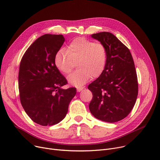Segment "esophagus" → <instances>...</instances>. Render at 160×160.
<instances>
[{"label":"esophagus","instance_id":"34e87169","mask_svg":"<svg viewBox=\"0 0 160 160\" xmlns=\"http://www.w3.org/2000/svg\"><path fill=\"white\" fill-rule=\"evenodd\" d=\"M84 88V87H78L77 88V90H78V92H81V90H82Z\"/></svg>","mask_w":160,"mask_h":160}]
</instances>
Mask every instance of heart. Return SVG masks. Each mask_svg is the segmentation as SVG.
<instances>
[{
  "mask_svg": "<svg viewBox=\"0 0 160 160\" xmlns=\"http://www.w3.org/2000/svg\"><path fill=\"white\" fill-rule=\"evenodd\" d=\"M78 61L79 68L68 77V82L76 87L83 85L92 77L99 78L103 73L107 61L106 47L101 43L79 37L70 43L67 51L61 48L54 56V65L63 74L69 73L73 61Z\"/></svg>",
  "mask_w": 160,
  "mask_h": 160,
  "instance_id": "b5f03b06",
  "label": "heart"
}]
</instances>
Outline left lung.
Instances as JSON below:
<instances>
[{
	"label": "left lung",
	"instance_id": "8db88e82",
	"mask_svg": "<svg viewBox=\"0 0 160 160\" xmlns=\"http://www.w3.org/2000/svg\"><path fill=\"white\" fill-rule=\"evenodd\" d=\"M106 49L107 61L102 74L88 85L93 95L92 114L107 122L126 118L132 109L138 93L134 61L129 48L111 32L93 34Z\"/></svg>",
	"mask_w": 160,
	"mask_h": 160
}]
</instances>
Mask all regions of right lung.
I'll return each instance as SVG.
<instances>
[{
	"label": "right lung",
	"mask_w": 160,
	"mask_h": 160,
	"mask_svg": "<svg viewBox=\"0 0 160 160\" xmlns=\"http://www.w3.org/2000/svg\"><path fill=\"white\" fill-rule=\"evenodd\" d=\"M65 42L62 34L36 39L22 58L18 73L20 100L31 119L43 126L55 125L66 116L76 88H61L68 82L54 65Z\"/></svg>",
	"instance_id": "1"
}]
</instances>
